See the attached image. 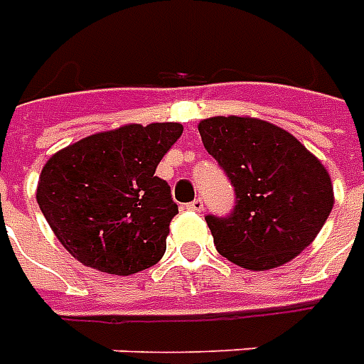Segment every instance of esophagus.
<instances>
[{"label": "esophagus", "mask_w": 364, "mask_h": 364, "mask_svg": "<svg viewBox=\"0 0 364 364\" xmlns=\"http://www.w3.org/2000/svg\"><path fill=\"white\" fill-rule=\"evenodd\" d=\"M187 208H189V210H195V213H200V210L205 208V205H203V199H195L193 203H189V205H187Z\"/></svg>", "instance_id": "34e87169"}]
</instances>
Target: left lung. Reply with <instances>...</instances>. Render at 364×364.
Returning <instances> with one entry per match:
<instances>
[{
    "label": "left lung",
    "instance_id": "left-lung-1",
    "mask_svg": "<svg viewBox=\"0 0 364 364\" xmlns=\"http://www.w3.org/2000/svg\"><path fill=\"white\" fill-rule=\"evenodd\" d=\"M199 134L236 193L230 217L205 218L218 254L262 272L304 252L335 203L325 165L289 132L260 118L215 116L199 122Z\"/></svg>",
    "mask_w": 364,
    "mask_h": 364
}]
</instances>
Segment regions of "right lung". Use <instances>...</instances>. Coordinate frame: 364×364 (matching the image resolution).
<instances>
[{"label": "right lung", "instance_id": "1", "mask_svg": "<svg viewBox=\"0 0 364 364\" xmlns=\"http://www.w3.org/2000/svg\"><path fill=\"white\" fill-rule=\"evenodd\" d=\"M181 134L177 122L126 124L49 157L37 183V203L76 260L129 276L164 258L169 223L179 210L156 169Z\"/></svg>", "mask_w": 364, "mask_h": 364}]
</instances>
